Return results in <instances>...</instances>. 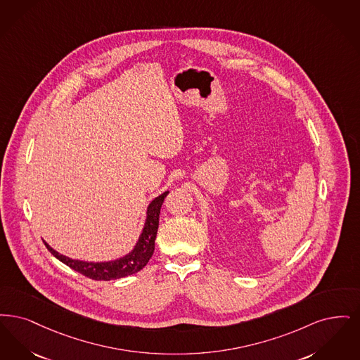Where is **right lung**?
Wrapping results in <instances>:
<instances>
[{"mask_svg": "<svg viewBox=\"0 0 360 360\" xmlns=\"http://www.w3.org/2000/svg\"><path fill=\"white\" fill-rule=\"evenodd\" d=\"M168 193H169L168 191L164 192L149 204L146 211L145 226L137 245L127 255L120 259L109 261V262H84L78 259H71L63 254H59L58 251L53 250L47 242H44V245L49 252L53 257H56L64 265L71 267L72 270L95 281H110V280L122 278L126 276H131L140 271L141 269H143L155 252V240H156L157 230H158L160 210Z\"/></svg>", "mask_w": 360, "mask_h": 360, "instance_id": "1", "label": "right lung"}]
</instances>
